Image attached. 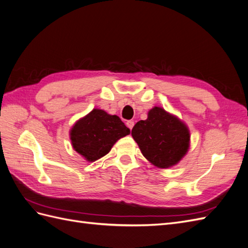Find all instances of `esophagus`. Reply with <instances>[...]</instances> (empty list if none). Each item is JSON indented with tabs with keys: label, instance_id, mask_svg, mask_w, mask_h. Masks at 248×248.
<instances>
[{
	"label": "esophagus",
	"instance_id": "34e87169",
	"mask_svg": "<svg viewBox=\"0 0 248 248\" xmlns=\"http://www.w3.org/2000/svg\"><path fill=\"white\" fill-rule=\"evenodd\" d=\"M126 125H127V127H128V128L131 130V129L133 128V126H134V121H132V120H130V121H127V122H126Z\"/></svg>",
	"mask_w": 248,
	"mask_h": 248
}]
</instances>
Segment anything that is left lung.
Instances as JSON below:
<instances>
[{
  "mask_svg": "<svg viewBox=\"0 0 248 248\" xmlns=\"http://www.w3.org/2000/svg\"><path fill=\"white\" fill-rule=\"evenodd\" d=\"M145 158L159 169L176 166L188 152L190 132L181 119L160 107L148 111L131 131Z\"/></svg>",
  "mask_w": 248,
  "mask_h": 248,
  "instance_id": "1",
  "label": "left lung"
}]
</instances>
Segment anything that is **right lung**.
<instances>
[{
  "label": "right lung",
  "mask_w": 248,
  "mask_h": 248,
  "mask_svg": "<svg viewBox=\"0 0 248 248\" xmlns=\"http://www.w3.org/2000/svg\"><path fill=\"white\" fill-rule=\"evenodd\" d=\"M130 133V129L118 116L93 108L78 119L69 131L71 145L89 162L107 155L116 142Z\"/></svg>",
  "instance_id": "1"
}]
</instances>
